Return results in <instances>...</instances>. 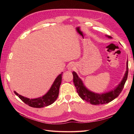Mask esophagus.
Instances as JSON below:
<instances>
[{
    "mask_svg": "<svg viewBox=\"0 0 134 134\" xmlns=\"http://www.w3.org/2000/svg\"><path fill=\"white\" fill-rule=\"evenodd\" d=\"M74 68V66L73 64H71L70 65H69V69L70 70L73 69Z\"/></svg>",
    "mask_w": 134,
    "mask_h": 134,
    "instance_id": "obj_1",
    "label": "esophagus"
}]
</instances>
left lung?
I'll return each mask as SVG.
<instances>
[{
    "label": "left lung",
    "instance_id": "1",
    "mask_svg": "<svg viewBox=\"0 0 134 134\" xmlns=\"http://www.w3.org/2000/svg\"><path fill=\"white\" fill-rule=\"evenodd\" d=\"M109 38L112 37L109 36H106ZM128 60L126 63V71L124 78L119 86L113 90L102 94H98L89 91L88 89L84 86L82 80H81L78 75L75 71L72 72L73 75V82L74 86L76 89L77 93H78L79 97L83 100H86L87 102H90L92 104L98 105L104 104L111 102L112 100L115 99L118 97L122 92L124 87L128 75Z\"/></svg>",
    "mask_w": 134,
    "mask_h": 134
}]
</instances>
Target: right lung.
Returning <instances> with one entry per match:
<instances>
[{
	"label": "right lung",
	"instance_id": "obj_1",
	"mask_svg": "<svg viewBox=\"0 0 134 134\" xmlns=\"http://www.w3.org/2000/svg\"><path fill=\"white\" fill-rule=\"evenodd\" d=\"M63 72L58 75L52 84L51 87L46 94L37 98L30 99L18 94L14 91V93L24 103L28 106L34 108H42L46 107L53 103L58 98L59 96V88L62 83Z\"/></svg>",
	"mask_w": 134,
	"mask_h": 134
}]
</instances>
